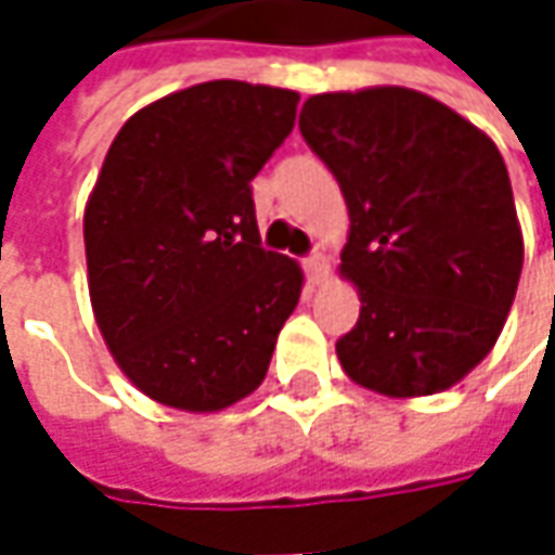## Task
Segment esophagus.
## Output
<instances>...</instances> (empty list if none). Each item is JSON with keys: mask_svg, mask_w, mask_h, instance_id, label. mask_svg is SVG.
I'll return each mask as SVG.
<instances>
[{"mask_svg": "<svg viewBox=\"0 0 555 555\" xmlns=\"http://www.w3.org/2000/svg\"><path fill=\"white\" fill-rule=\"evenodd\" d=\"M327 271H331V266H327V259L321 253H311L309 259H306V274H309L311 284H321L327 278Z\"/></svg>", "mask_w": 555, "mask_h": 555, "instance_id": "1", "label": "esophagus"}]
</instances>
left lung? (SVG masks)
Returning a JSON list of instances; mask_svg holds the SVG:
<instances>
[{
	"label": "left lung",
	"instance_id": "8db88e82",
	"mask_svg": "<svg viewBox=\"0 0 555 555\" xmlns=\"http://www.w3.org/2000/svg\"><path fill=\"white\" fill-rule=\"evenodd\" d=\"M299 132L352 219L339 274L361 314L336 343L343 371L389 398L451 389L494 349L522 274L498 144L401 86L311 95Z\"/></svg>",
	"mask_w": 555,
	"mask_h": 555
}]
</instances>
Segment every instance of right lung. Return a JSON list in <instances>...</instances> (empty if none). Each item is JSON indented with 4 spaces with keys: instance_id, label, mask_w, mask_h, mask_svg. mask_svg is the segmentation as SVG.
<instances>
[{
    "instance_id": "obj_1",
    "label": "right lung",
    "mask_w": 555,
    "mask_h": 555,
    "mask_svg": "<svg viewBox=\"0 0 555 555\" xmlns=\"http://www.w3.org/2000/svg\"><path fill=\"white\" fill-rule=\"evenodd\" d=\"M299 95L212 79L126 119L86 203L89 296L119 371L160 404L209 414L266 379L302 293L262 249L249 182L293 132Z\"/></svg>"
}]
</instances>
